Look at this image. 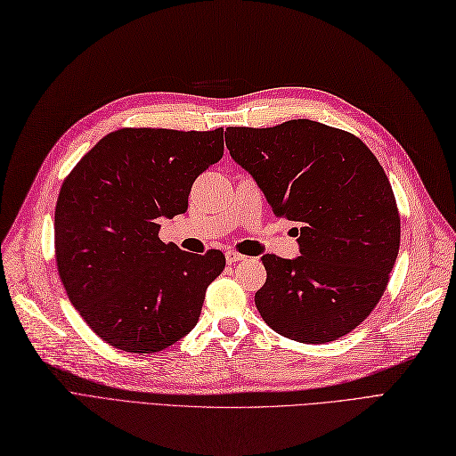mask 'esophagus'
Returning <instances> with one entry per match:
<instances>
[{
  "mask_svg": "<svg viewBox=\"0 0 456 456\" xmlns=\"http://www.w3.org/2000/svg\"><path fill=\"white\" fill-rule=\"evenodd\" d=\"M225 259H227V263L231 265V263L244 261L246 256H242V254H239V252H234V249H227V252H225Z\"/></svg>",
  "mask_w": 456,
  "mask_h": 456,
  "instance_id": "1",
  "label": "esophagus"
}]
</instances>
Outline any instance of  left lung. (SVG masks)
I'll return each mask as SVG.
<instances>
[{"mask_svg":"<svg viewBox=\"0 0 456 456\" xmlns=\"http://www.w3.org/2000/svg\"><path fill=\"white\" fill-rule=\"evenodd\" d=\"M227 132L231 157L274 216L301 225L299 257H261L259 314L293 341L339 339L371 314L398 257L400 214L383 167L360 138L316 121Z\"/></svg>","mask_w":456,"mask_h":456,"instance_id":"obj_1","label":"left lung"}]
</instances>
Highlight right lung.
I'll return each instance as SVG.
<instances>
[{
    "instance_id": "right-lung-1",
    "label": "right lung",
    "mask_w": 456,
    "mask_h": 456,
    "mask_svg": "<svg viewBox=\"0 0 456 456\" xmlns=\"http://www.w3.org/2000/svg\"><path fill=\"white\" fill-rule=\"evenodd\" d=\"M224 157V128H119L61 187L54 256L71 305L111 346L153 354L197 326L225 256L159 239V217L187 210L197 175Z\"/></svg>"
}]
</instances>
